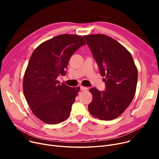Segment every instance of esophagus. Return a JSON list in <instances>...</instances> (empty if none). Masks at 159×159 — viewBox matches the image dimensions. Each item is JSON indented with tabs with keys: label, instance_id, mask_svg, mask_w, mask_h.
Instances as JSON below:
<instances>
[{
	"label": "esophagus",
	"instance_id": "obj_1",
	"mask_svg": "<svg viewBox=\"0 0 159 159\" xmlns=\"http://www.w3.org/2000/svg\"><path fill=\"white\" fill-rule=\"evenodd\" d=\"M80 90H82V91H86V90H88V88H86V87H84V86H80Z\"/></svg>",
	"mask_w": 159,
	"mask_h": 159
}]
</instances>
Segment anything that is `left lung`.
Instances as JSON below:
<instances>
[{
    "instance_id": "obj_1",
    "label": "left lung",
    "mask_w": 159,
    "mask_h": 159,
    "mask_svg": "<svg viewBox=\"0 0 159 159\" xmlns=\"http://www.w3.org/2000/svg\"><path fill=\"white\" fill-rule=\"evenodd\" d=\"M87 45L105 77V91L89 89L92 101L88 110L98 119L117 118L130 104L135 94L137 69L131 53L117 41L103 34L84 36Z\"/></svg>"
}]
</instances>
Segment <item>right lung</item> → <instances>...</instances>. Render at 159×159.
<instances>
[{
  "label": "right lung",
  "instance_id": "add662e5",
  "mask_svg": "<svg viewBox=\"0 0 159 159\" xmlns=\"http://www.w3.org/2000/svg\"><path fill=\"white\" fill-rule=\"evenodd\" d=\"M84 45L82 37L63 34L42 43L32 53L23 91L33 114L44 122L55 124L69 117L80 88L60 84L57 78L66 75L71 57Z\"/></svg>",
  "mask_w": 159,
  "mask_h": 159
}]
</instances>
